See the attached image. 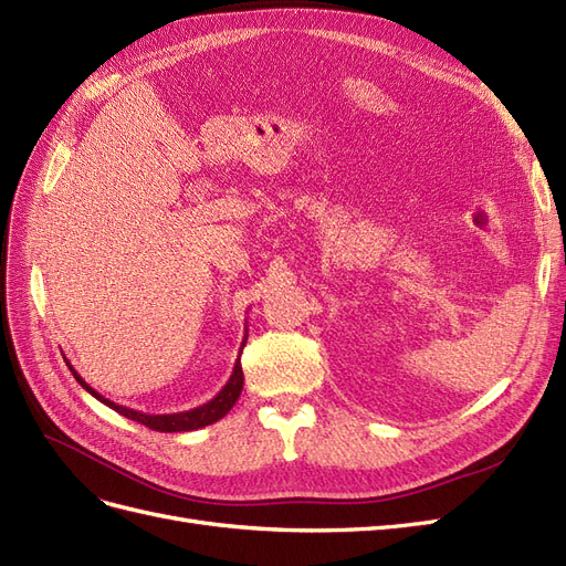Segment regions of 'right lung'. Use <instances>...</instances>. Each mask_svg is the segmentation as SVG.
I'll list each match as a JSON object with an SVG mask.
<instances>
[{
    "mask_svg": "<svg viewBox=\"0 0 566 566\" xmlns=\"http://www.w3.org/2000/svg\"><path fill=\"white\" fill-rule=\"evenodd\" d=\"M247 336H249V334H244L242 348L247 345ZM242 348H240V355H242ZM67 367H70V361H67ZM70 371H72V376L77 378L80 386H82L86 392L94 395L96 399H101L103 405H107L111 409H115L117 413H122V416H126V418H132V421L143 423L145 428L157 430V432H190V430H197V428H205V426H211V423H216V421H221V418L234 407L237 399H240L242 386H244L242 364H240V357H237L234 369H232L228 382L221 388V392H218L213 399H209L207 405L195 407V409H190V411H178V413H143V411H136V409H129V407H122V405L111 402V399H105L103 395H98L94 388H91L88 382H86L75 369L70 367Z\"/></svg>",
    "mask_w": 566,
    "mask_h": 566,
    "instance_id": "right-lung-1",
    "label": "right lung"
}]
</instances>
